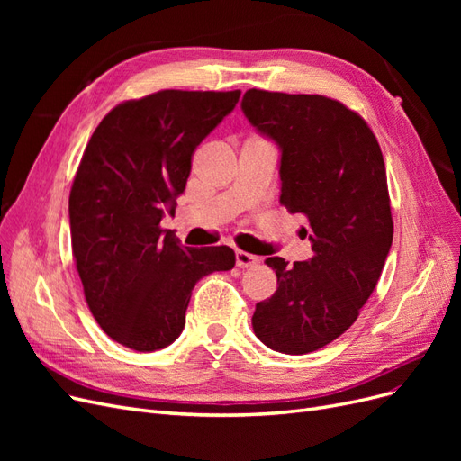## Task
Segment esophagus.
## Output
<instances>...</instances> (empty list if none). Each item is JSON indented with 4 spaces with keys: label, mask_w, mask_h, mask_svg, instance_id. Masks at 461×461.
I'll use <instances>...</instances> for the list:
<instances>
[{
    "label": "esophagus",
    "mask_w": 461,
    "mask_h": 461,
    "mask_svg": "<svg viewBox=\"0 0 461 461\" xmlns=\"http://www.w3.org/2000/svg\"><path fill=\"white\" fill-rule=\"evenodd\" d=\"M258 263V258L248 254V252H242V249H236V265H239L240 269H248V267H254V265Z\"/></svg>",
    "instance_id": "34e87169"
}]
</instances>
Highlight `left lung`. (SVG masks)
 I'll use <instances>...</instances> for the list:
<instances>
[{
	"label": "left lung",
	"mask_w": 461,
	"mask_h": 461,
	"mask_svg": "<svg viewBox=\"0 0 461 461\" xmlns=\"http://www.w3.org/2000/svg\"><path fill=\"white\" fill-rule=\"evenodd\" d=\"M242 111L278 146V202L308 222L313 252L292 267L265 259L276 290L252 327L275 352L310 354L352 327L379 283L394 232L384 159L367 122L330 97L252 88Z\"/></svg>",
	"instance_id": "8db88e82"
}]
</instances>
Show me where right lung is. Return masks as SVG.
<instances>
[{
    "instance_id": "obj_1",
    "label": "right lung",
    "mask_w": 461,
    "mask_h": 461,
    "mask_svg": "<svg viewBox=\"0 0 461 461\" xmlns=\"http://www.w3.org/2000/svg\"><path fill=\"white\" fill-rule=\"evenodd\" d=\"M239 97L240 90H161L124 102L97 124L82 156L68 196L77 271L97 325L136 352L173 344L196 283L234 267L229 246H183L159 222L175 215L194 149Z\"/></svg>"
}]
</instances>
